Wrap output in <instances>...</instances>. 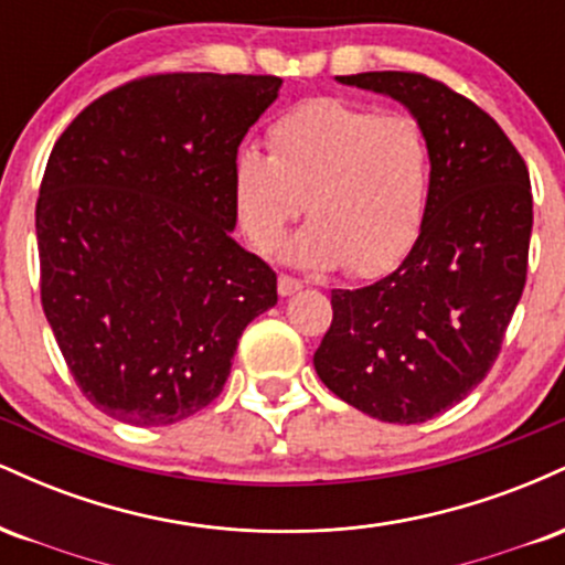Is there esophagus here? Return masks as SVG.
Masks as SVG:
<instances>
[{
    "label": "esophagus",
    "mask_w": 565,
    "mask_h": 565,
    "mask_svg": "<svg viewBox=\"0 0 565 565\" xmlns=\"http://www.w3.org/2000/svg\"><path fill=\"white\" fill-rule=\"evenodd\" d=\"M302 289V284L297 281V278H291V276H278V295L281 297H291L295 295V291H300Z\"/></svg>",
    "instance_id": "obj_1"
}]
</instances>
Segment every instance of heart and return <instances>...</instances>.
Listing matches in <instances>:
<instances>
[{"label":"heart","instance_id":"obj_1","mask_svg":"<svg viewBox=\"0 0 565 565\" xmlns=\"http://www.w3.org/2000/svg\"><path fill=\"white\" fill-rule=\"evenodd\" d=\"M265 142L268 157L242 148L231 164L238 223L257 249H274L308 199L313 220L287 246L295 265H345L374 278L404 260L430 193V146L417 119L316 97L278 116Z\"/></svg>","mask_w":565,"mask_h":565}]
</instances>
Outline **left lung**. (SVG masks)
Returning a JSON list of instances; mask_svg holds the SVG:
<instances>
[{"mask_svg": "<svg viewBox=\"0 0 565 565\" xmlns=\"http://www.w3.org/2000/svg\"><path fill=\"white\" fill-rule=\"evenodd\" d=\"M337 82L404 103L430 146L423 231L391 276L332 289L313 355L323 385L369 417L427 423L494 366L526 287L534 201L526 161L483 108L412 71Z\"/></svg>", "mask_w": 565, "mask_h": 565, "instance_id": "obj_1", "label": "left lung"}]
</instances>
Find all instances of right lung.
Instances as JSON below:
<instances>
[{
	"instance_id": "add662e5",
	"label": "right lung",
	"mask_w": 565,
	"mask_h": 565,
	"mask_svg": "<svg viewBox=\"0 0 565 565\" xmlns=\"http://www.w3.org/2000/svg\"><path fill=\"white\" fill-rule=\"evenodd\" d=\"M278 76L153 74L55 142L36 199L42 308L95 408L172 425L223 393L276 274L231 238V164Z\"/></svg>"
}]
</instances>
